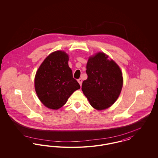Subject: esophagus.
I'll use <instances>...</instances> for the list:
<instances>
[{"instance_id":"34e87169","label":"esophagus","mask_w":158,"mask_h":158,"mask_svg":"<svg viewBox=\"0 0 158 158\" xmlns=\"http://www.w3.org/2000/svg\"><path fill=\"white\" fill-rule=\"evenodd\" d=\"M77 82L79 83L80 86H82V80L81 79H79L77 80Z\"/></svg>"}]
</instances>
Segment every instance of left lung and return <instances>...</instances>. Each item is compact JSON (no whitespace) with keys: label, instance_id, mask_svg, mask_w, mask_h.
I'll use <instances>...</instances> for the list:
<instances>
[{"label":"left lung","instance_id":"left-lung-1","mask_svg":"<svg viewBox=\"0 0 158 158\" xmlns=\"http://www.w3.org/2000/svg\"><path fill=\"white\" fill-rule=\"evenodd\" d=\"M86 72L88 79L83 82L82 90L90 105L98 111L112 106L123 85L119 66L105 53L98 52L89 57Z\"/></svg>","mask_w":158,"mask_h":158}]
</instances>
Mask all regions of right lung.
<instances>
[{
	"label": "right lung",
	"instance_id": "obj_1",
	"mask_svg": "<svg viewBox=\"0 0 158 158\" xmlns=\"http://www.w3.org/2000/svg\"><path fill=\"white\" fill-rule=\"evenodd\" d=\"M69 60L65 52L55 51L45 58L36 72L35 90L40 101L49 109H59L75 90L80 89L73 77Z\"/></svg>",
	"mask_w": 158,
	"mask_h": 158
}]
</instances>
